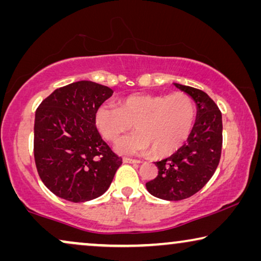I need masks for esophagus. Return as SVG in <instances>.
Masks as SVG:
<instances>
[{
  "label": "esophagus",
  "instance_id": "obj_1",
  "mask_svg": "<svg viewBox=\"0 0 261 261\" xmlns=\"http://www.w3.org/2000/svg\"><path fill=\"white\" fill-rule=\"evenodd\" d=\"M122 162L124 164H140L141 162L140 160H137V159H130V158H123Z\"/></svg>",
  "mask_w": 261,
  "mask_h": 261
}]
</instances>
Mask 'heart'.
<instances>
[{
	"mask_svg": "<svg viewBox=\"0 0 261 261\" xmlns=\"http://www.w3.org/2000/svg\"><path fill=\"white\" fill-rule=\"evenodd\" d=\"M194 122V102L179 91L133 94L121 98L117 107L102 105L95 113L96 127L108 141H116L133 123L137 130L116 144L121 154H172L187 141Z\"/></svg>",
	"mask_w": 261,
	"mask_h": 261,
	"instance_id": "1",
	"label": "heart"
}]
</instances>
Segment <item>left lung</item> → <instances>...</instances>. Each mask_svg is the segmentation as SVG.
<instances>
[{
	"instance_id": "obj_1",
	"label": "left lung",
	"mask_w": 261,
	"mask_h": 261,
	"mask_svg": "<svg viewBox=\"0 0 261 261\" xmlns=\"http://www.w3.org/2000/svg\"><path fill=\"white\" fill-rule=\"evenodd\" d=\"M196 105V120L187 144L162 162L158 176L146 183L147 191L165 201L191 197L215 173L222 148V114L215 102L198 89L173 83Z\"/></svg>"
}]
</instances>
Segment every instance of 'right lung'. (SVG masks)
Returning <instances> with one entry per match:
<instances>
[{
    "label": "right lung",
    "instance_id": "add662e5",
    "mask_svg": "<svg viewBox=\"0 0 261 261\" xmlns=\"http://www.w3.org/2000/svg\"><path fill=\"white\" fill-rule=\"evenodd\" d=\"M114 94L91 81L57 89L41 102L34 120V159L49 191L80 203L108 190L122 159L99 135L95 113Z\"/></svg>",
    "mask_w": 261,
    "mask_h": 261
}]
</instances>
